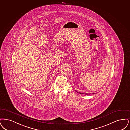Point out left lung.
I'll return each mask as SVG.
<instances>
[{"mask_svg": "<svg viewBox=\"0 0 130 130\" xmlns=\"http://www.w3.org/2000/svg\"><path fill=\"white\" fill-rule=\"evenodd\" d=\"M79 94H83V93H79ZM86 94V95H88L89 94Z\"/></svg>", "mask_w": 130, "mask_h": 130, "instance_id": "8db88e82", "label": "left lung"}]
</instances>
